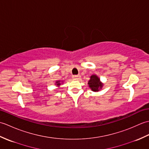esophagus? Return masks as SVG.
Returning <instances> with one entry per match:
<instances>
[{
    "label": "esophagus",
    "mask_w": 149,
    "mask_h": 149,
    "mask_svg": "<svg viewBox=\"0 0 149 149\" xmlns=\"http://www.w3.org/2000/svg\"><path fill=\"white\" fill-rule=\"evenodd\" d=\"M73 78L75 79H78L80 78V75H75L73 76Z\"/></svg>",
    "instance_id": "obj_1"
}]
</instances>
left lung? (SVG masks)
<instances>
[{
    "label": "left lung",
    "instance_id": "8db88e82",
    "mask_svg": "<svg viewBox=\"0 0 149 149\" xmlns=\"http://www.w3.org/2000/svg\"><path fill=\"white\" fill-rule=\"evenodd\" d=\"M90 88L93 91H98L99 90V88H101L102 86V84H101L100 82L99 78L97 75H93L90 77V80L88 81Z\"/></svg>",
    "mask_w": 149,
    "mask_h": 149
}]
</instances>
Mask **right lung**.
<instances>
[{
    "instance_id": "right-lung-1",
    "label": "right lung",
    "mask_w": 149,
    "mask_h": 149,
    "mask_svg": "<svg viewBox=\"0 0 149 149\" xmlns=\"http://www.w3.org/2000/svg\"><path fill=\"white\" fill-rule=\"evenodd\" d=\"M56 83H57V85H60V84H60V83H59V81H58V82H56Z\"/></svg>"
}]
</instances>
